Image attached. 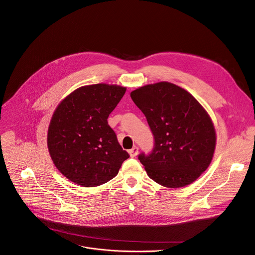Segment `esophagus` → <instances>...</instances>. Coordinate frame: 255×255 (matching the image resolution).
Returning <instances> with one entry per match:
<instances>
[{"label": "esophagus", "mask_w": 255, "mask_h": 255, "mask_svg": "<svg viewBox=\"0 0 255 255\" xmlns=\"http://www.w3.org/2000/svg\"><path fill=\"white\" fill-rule=\"evenodd\" d=\"M139 152V147L138 146H133L131 149H129V153L131 157H136Z\"/></svg>", "instance_id": "1"}]
</instances>
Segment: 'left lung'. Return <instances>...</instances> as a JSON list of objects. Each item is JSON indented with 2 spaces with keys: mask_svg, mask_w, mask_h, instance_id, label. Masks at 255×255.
Returning <instances> with one entry per match:
<instances>
[{
  "mask_svg": "<svg viewBox=\"0 0 255 255\" xmlns=\"http://www.w3.org/2000/svg\"><path fill=\"white\" fill-rule=\"evenodd\" d=\"M153 135V148L138 158L154 182L181 188L209 166L215 129L209 115L186 90L168 82L143 86L131 93Z\"/></svg>",
  "mask_w": 255,
  "mask_h": 255,
  "instance_id": "obj_1",
  "label": "left lung"
}]
</instances>
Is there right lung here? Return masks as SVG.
Wrapping results in <instances>:
<instances>
[{
	"instance_id": "obj_1",
	"label": "right lung",
	"mask_w": 255,
	"mask_h": 255,
	"mask_svg": "<svg viewBox=\"0 0 255 255\" xmlns=\"http://www.w3.org/2000/svg\"><path fill=\"white\" fill-rule=\"evenodd\" d=\"M125 92L120 86H84L58 105L48 130V147L56 167L71 182L103 185L129 158L108 123Z\"/></svg>"
}]
</instances>
